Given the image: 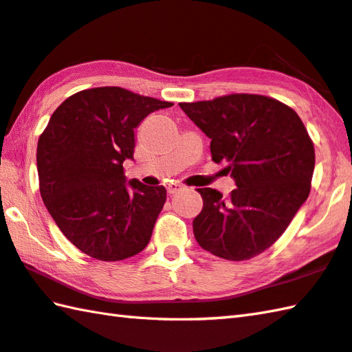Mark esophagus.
<instances>
[{"mask_svg": "<svg viewBox=\"0 0 352 352\" xmlns=\"http://www.w3.org/2000/svg\"><path fill=\"white\" fill-rule=\"evenodd\" d=\"M182 189V184L180 183H169L168 186H166V190H168V194H177L178 190Z\"/></svg>", "mask_w": 352, "mask_h": 352, "instance_id": "obj_1", "label": "esophagus"}]
</instances>
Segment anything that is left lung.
Returning a JSON list of instances; mask_svg holds the SVG:
<instances>
[{
  "mask_svg": "<svg viewBox=\"0 0 352 352\" xmlns=\"http://www.w3.org/2000/svg\"><path fill=\"white\" fill-rule=\"evenodd\" d=\"M180 108L210 139L215 163L238 188L198 189L203 210L194 235L227 261L258 256L280 238L311 190L314 144L298 113L263 94L235 93Z\"/></svg>",
  "mask_w": 352,
  "mask_h": 352,
  "instance_id": "left-lung-1",
  "label": "left lung"
}]
</instances>
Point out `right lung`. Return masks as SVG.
Wrapping results in <instances>:
<instances>
[{
	"label": "right lung",
	"instance_id": "obj_1",
	"mask_svg": "<svg viewBox=\"0 0 352 352\" xmlns=\"http://www.w3.org/2000/svg\"><path fill=\"white\" fill-rule=\"evenodd\" d=\"M172 102L120 87L88 88L65 99L39 135V192L73 245L99 261L140 253L166 203L163 186L125 183L123 162L134 154V128Z\"/></svg>",
	"mask_w": 352,
	"mask_h": 352
}]
</instances>
